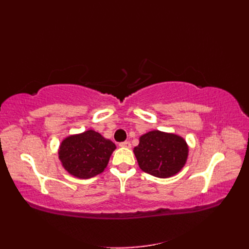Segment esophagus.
<instances>
[{
  "label": "esophagus",
  "mask_w": 249,
  "mask_h": 249,
  "mask_svg": "<svg viewBox=\"0 0 249 249\" xmlns=\"http://www.w3.org/2000/svg\"><path fill=\"white\" fill-rule=\"evenodd\" d=\"M119 145L121 147H125V149H130V142L129 141H124V142H121V143H119Z\"/></svg>",
  "instance_id": "1"
}]
</instances>
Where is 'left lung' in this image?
Returning a JSON list of instances; mask_svg holds the SVG:
<instances>
[{"mask_svg":"<svg viewBox=\"0 0 249 249\" xmlns=\"http://www.w3.org/2000/svg\"><path fill=\"white\" fill-rule=\"evenodd\" d=\"M134 153L142 171L167 178L176 176L185 166L188 145L181 136L152 130L140 137Z\"/></svg>","mask_w":249,"mask_h":249,"instance_id":"8db88e82","label":"left lung"}]
</instances>
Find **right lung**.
I'll use <instances>...</instances> for the list:
<instances>
[{"label":"right lung","instance_id":"right-lung-1","mask_svg":"<svg viewBox=\"0 0 249 249\" xmlns=\"http://www.w3.org/2000/svg\"><path fill=\"white\" fill-rule=\"evenodd\" d=\"M115 144L97 131L89 129L71 135L61 142L59 160L63 168L78 178H91L107 167Z\"/></svg>","mask_w":249,"mask_h":249}]
</instances>
